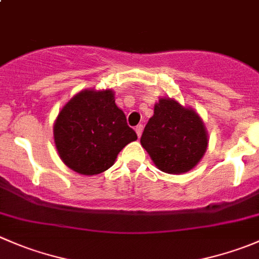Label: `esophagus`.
<instances>
[{
  "instance_id": "obj_1",
  "label": "esophagus",
  "mask_w": 259,
  "mask_h": 259,
  "mask_svg": "<svg viewBox=\"0 0 259 259\" xmlns=\"http://www.w3.org/2000/svg\"><path fill=\"white\" fill-rule=\"evenodd\" d=\"M135 132H137V135L138 137H142V133H143V125H138L137 127H135Z\"/></svg>"
}]
</instances>
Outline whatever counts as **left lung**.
I'll return each instance as SVG.
<instances>
[{"mask_svg": "<svg viewBox=\"0 0 259 259\" xmlns=\"http://www.w3.org/2000/svg\"><path fill=\"white\" fill-rule=\"evenodd\" d=\"M140 143L162 172L181 175L200 162L209 140L201 117L192 109L172 99H160Z\"/></svg>", "mask_w": 259, "mask_h": 259, "instance_id": "1", "label": "left lung"}]
</instances>
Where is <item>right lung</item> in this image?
I'll return each mask as SVG.
<instances>
[{
    "mask_svg": "<svg viewBox=\"0 0 259 259\" xmlns=\"http://www.w3.org/2000/svg\"><path fill=\"white\" fill-rule=\"evenodd\" d=\"M53 130L60 159L84 176L109 169L120 150L138 139L111 90L77 94L60 110Z\"/></svg>",
    "mask_w": 259,
    "mask_h": 259,
    "instance_id": "right-lung-1",
    "label": "right lung"
}]
</instances>
